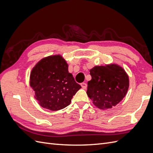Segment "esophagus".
<instances>
[{"label": "esophagus", "instance_id": "esophagus-1", "mask_svg": "<svg viewBox=\"0 0 153 153\" xmlns=\"http://www.w3.org/2000/svg\"><path fill=\"white\" fill-rule=\"evenodd\" d=\"M80 85H81V86H82V87L83 88V89H86L87 87V84H86V83H84V82L82 83V84H81Z\"/></svg>", "mask_w": 153, "mask_h": 153}]
</instances>
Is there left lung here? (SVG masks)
<instances>
[{
  "instance_id": "8db88e82",
  "label": "left lung",
  "mask_w": 153,
  "mask_h": 153,
  "mask_svg": "<svg viewBox=\"0 0 153 153\" xmlns=\"http://www.w3.org/2000/svg\"><path fill=\"white\" fill-rule=\"evenodd\" d=\"M91 80L87 82V94L100 109L111 108L126 96L129 78L117 64L95 66L90 70Z\"/></svg>"
}]
</instances>
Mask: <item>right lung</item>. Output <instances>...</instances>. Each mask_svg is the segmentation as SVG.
I'll use <instances>...</instances> for the list:
<instances>
[{
    "label": "right lung",
    "mask_w": 153,
    "mask_h": 153,
    "mask_svg": "<svg viewBox=\"0 0 153 153\" xmlns=\"http://www.w3.org/2000/svg\"><path fill=\"white\" fill-rule=\"evenodd\" d=\"M30 85L39 104L52 111L66 107L81 88L69 73L66 61L59 55L38 62L31 71Z\"/></svg>",
    "instance_id": "obj_1"
}]
</instances>
